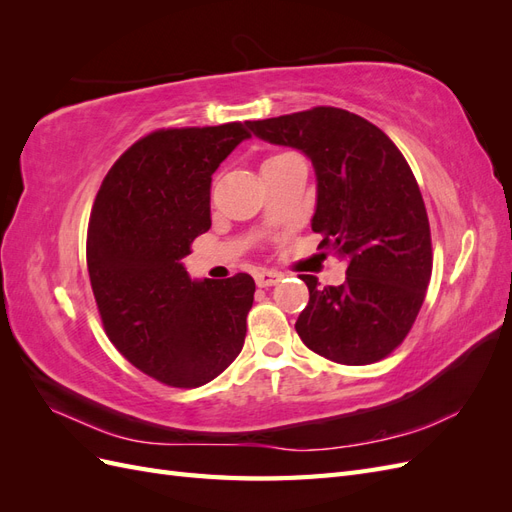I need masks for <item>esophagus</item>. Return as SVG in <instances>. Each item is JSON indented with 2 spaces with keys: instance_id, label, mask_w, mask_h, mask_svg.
Listing matches in <instances>:
<instances>
[{
  "instance_id": "34e87169",
  "label": "esophagus",
  "mask_w": 512,
  "mask_h": 512,
  "mask_svg": "<svg viewBox=\"0 0 512 512\" xmlns=\"http://www.w3.org/2000/svg\"><path fill=\"white\" fill-rule=\"evenodd\" d=\"M280 280H282V273H277V271L262 269V271H258V273H256V284H258L260 288L275 286V284L280 282Z\"/></svg>"
}]
</instances>
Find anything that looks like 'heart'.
<instances>
[{
  "mask_svg": "<svg viewBox=\"0 0 512 512\" xmlns=\"http://www.w3.org/2000/svg\"><path fill=\"white\" fill-rule=\"evenodd\" d=\"M275 158H280V156H275Z\"/></svg>",
  "mask_w": 512,
  "mask_h": 512,
  "instance_id": "obj_1",
  "label": "heart"
}]
</instances>
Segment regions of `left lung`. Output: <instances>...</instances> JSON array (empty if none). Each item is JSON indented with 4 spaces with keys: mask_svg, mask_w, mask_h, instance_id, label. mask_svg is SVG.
I'll use <instances>...</instances> for the list:
<instances>
[{
    "mask_svg": "<svg viewBox=\"0 0 512 512\" xmlns=\"http://www.w3.org/2000/svg\"><path fill=\"white\" fill-rule=\"evenodd\" d=\"M245 126L312 162V230L348 265L342 286L301 275L309 288L294 324L301 342L342 365L384 359L412 329L431 277L429 220L408 162L374 123L333 106Z\"/></svg>",
    "mask_w": 512,
    "mask_h": 512,
    "instance_id": "1",
    "label": "left lung"
}]
</instances>
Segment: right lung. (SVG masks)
<instances>
[{
	"label": "right lung",
	"mask_w": 512,
	"mask_h": 512,
	"mask_svg": "<svg viewBox=\"0 0 512 512\" xmlns=\"http://www.w3.org/2000/svg\"><path fill=\"white\" fill-rule=\"evenodd\" d=\"M245 138V123L151 132L108 170L91 209L87 269L106 335L168 386L211 382L245 342L252 275L192 280L181 262L211 226V175Z\"/></svg>",
	"instance_id": "obj_1"
}]
</instances>
